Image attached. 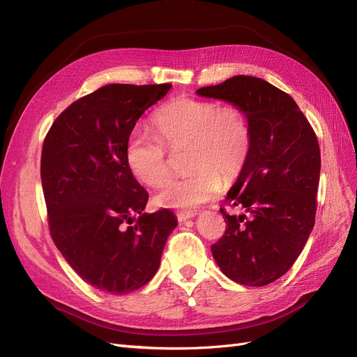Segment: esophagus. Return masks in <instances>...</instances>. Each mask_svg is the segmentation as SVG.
<instances>
[{"label": "esophagus", "mask_w": 357, "mask_h": 357, "mask_svg": "<svg viewBox=\"0 0 357 357\" xmlns=\"http://www.w3.org/2000/svg\"><path fill=\"white\" fill-rule=\"evenodd\" d=\"M197 215V211H178L177 213V220L185 222L188 219H193Z\"/></svg>", "instance_id": "esophagus-1"}]
</instances>
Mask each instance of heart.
<instances>
[{
	"label": "heart",
	"instance_id": "heart-1",
	"mask_svg": "<svg viewBox=\"0 0 357 357\" xmlns=\"http://www.w3.org/2000/svg\"><path fill=\"white\" fill-rule=\"evenodd\" d=\"M158 137L134 131L125 147L126 164L137 180L158 188L169 178L168 150L190 149L189 176L169 181L155 197L159 207L193 208L208 202L223 183L241 177L252 153V126L236 105L215 101L178 98L155 114Z\"/></svg>",
	"mask_w": 357,
	"mask_h": 357
}]
</instances>
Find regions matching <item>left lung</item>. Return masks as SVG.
<instances>
[{"instance_id":"8db88e82","label":"left lung","mask_w":357,"mask_h":357,"mask_svg":"<svg viewBox=\"0 0 357 357\" xmlns=\"http://www.w3.org/2000/svg\"><path fill=\"white\" fill-rule=\"evenodd\" d=\"M243 109L252 153L220 213L222 238L211 245L222 273L244 286H265L286 274L304 248L317 210L320 147L314 129L290 95L252 75H235L197 91Z\"/></svg>"}]
</instances>
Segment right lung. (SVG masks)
Returning a JSON list of instances; mask_svg holds the SVG:
<instances>
[{"label":"right lung","instance_id":"right-lung-1","mask_svg":"<svg viewBox=\"0 0 357 357\" xmlns=\"http://www.w3.org/2000/svg\"><path fill=\"white\" fill-rule=\"evenodd\" d=\"M171 86H102L68 105L43 143L52 240L86 283L112 295L131 294L153 278L177 226L167 208L144 213L149 193L125 158L137 121Z\"/></svg>","mask_w":357,"mask_h":357}]
</instances>
